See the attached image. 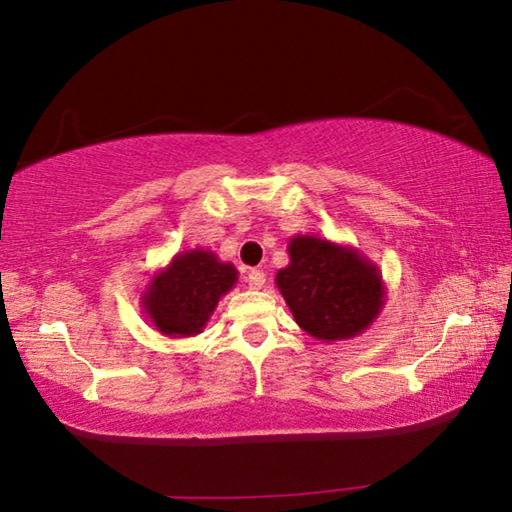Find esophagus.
<instances>
[{
  "label": "esophagus",
  "mask_w": 512,
  "mask_h": 512,
  "mask_svg": "<svg viewBox=\"0 0 512 512\" xmlns=\"http://www.w3.org/2000/svg\"><path fill=\"white\" fill-rule=\"evenodd\" d=\"M266 282V273L259 271V268H253V271L248 273V287L250 289H262Z\"/></svg>",
  "instance_id": "obj_1"
}]
</instances>
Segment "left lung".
I'll return each mask as SVG.
<instances>
[{
    "label": "left lung",
    "instance_id": "left-lung-1",
    "mask_svg": "<svg viewBox=\"0 0 512 512\" xmlns=\"http://www.w3.org/2000/svg\"><path fill=\"white\" fill-rule=\"evenodd\" d=\"M289 264L275 275L296 323L318 341H348L366 332L386 305L377 264L354 246L318 235L289 239Z\"/></svg>",
    "mask_w": 512,
    "mask_h": 512
}]
</instances>
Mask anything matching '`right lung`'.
I'll return each mask as SVG.
<instances>
[{"mask_svg":"<svg viewBox=\"0 0 512 512\" xmlns=\"http://www.w3.org/2000/svg\"><path fill=\"white\" fill-rule=\"evenodd\" d=\"M237 284V268L212 250L194 248L173 255L142 291V309L151 325L169 339L201 334L216 305Z\"/></svg>","mask_w":512,"mask_h":512,"instance_id":"add662e5","label":"right lung"}]
</instances>
